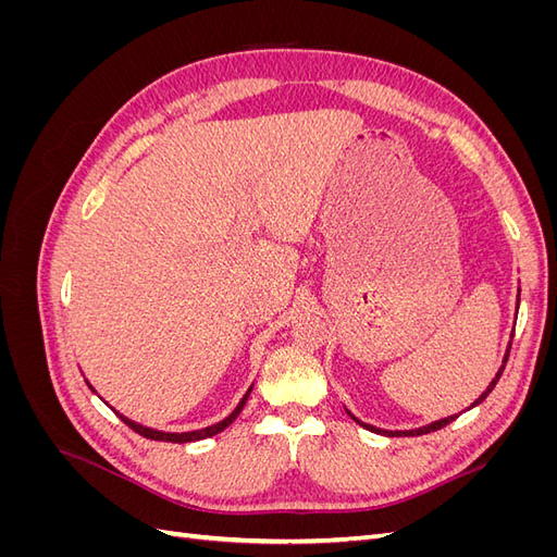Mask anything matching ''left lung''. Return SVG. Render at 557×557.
Segmentation results:
<instances>
[{"label": "left lung", "mask_w": 557, "mask_h": 557, "mask_svg": "<svg viewBox=\"0 0 557 557\" xmlns=\"http://www.w3.org/2000/svg\"><path fill=\"white\" fill-rule=\"evenodd\" d=\"M511 348V346H509ZM509 348H507V356H504V362H502V367H499V372H497V376L491 381V385H487L485 387V391L481 393V397L474 401V404H471V407H476V404H481L487 395H491L493 393V387L497 385V381H499V376H502V372H504V364H507V360H509ZM352 420H356V423L358 425H362V428H367L369 432H376V434H391V436H416V434H428V432H436V430H442V428H446L448 423H450V420H455V418H458V416H448V418H442V420H434V423H430V425H425V428H418V430H397V432H391V430H379V428H374V425H367V423H362V420H358L356 416H350Z\"/></svg>", "instance_id": "1"}]
</instances>
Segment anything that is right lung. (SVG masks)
Here are the masks:
<instances>
[{"label": "right lung", "mask_w": 557, "mask_h": 557, "mask_svg": "<svg viewBox=\"0 0 557 557\" xmlns=\"http://www.w3.org/2000/svg\"><path fill=\"white\" fill-rule=\"evenodd\" d=\"M88 385H90V383H88ZM90 387H92V385H90ZM250 391H252V385L248 387V393H246V395L242 397V401L237 404V409H234L225 420H221V423H215V425L205 428V430H193V432H160V430L144 428V425H139V423H134V420L125 418L123 413H117V411H115V413H117V418H121L127 428H132L134 432L141 434V436H146V440H153V442H172V444H188V442L207 440V436H213V434H218V432H223L227 425H232V420L242 413V409H244V404H246Z\"/></svg>", "instance_id": "add662e5"}]
</instances>
